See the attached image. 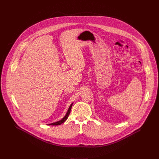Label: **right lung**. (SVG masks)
Listing matches in <instances>:
<instances>
[{"label": "right lung", "mask_w": 159, "mask_h": 159, "mask_svg": "<svg viewBox=\"0 0 159 159\" xmlns=\"http://www.w3.org/2000/svg\"><path fill=\"white\" fill-rule=\"evenodd\" d=\"M72 104H73V103H72V104H71V105L70 106V107H69V109H68V111H67V112H66V113L65 116H64V117H63L61 120L55 122V123H53L48 124V125H53V126H55V125H60L62 124L63 123H64V122L66 120V119L68 118V117H69V114H70V111H71V108H72Z\"/></svg>", "instance_id": "1"}]
</instances>
